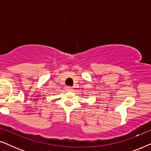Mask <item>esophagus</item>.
Masks as SVG:
<instances>
[{"mask_svg":"<svg viewBox=\"0 0 151 151\" xmlns=\"http://www.w3.org/2000/svg\"><path fill=\"white\" fill-rule=\"evenodd\" d=\"M67 90L68 91H72L73 88H72L71 87H70V86H68V87H67Z\"/></svg>","mask_w":151,"mask_h":151,"instance_id":"34e87169","label":"esophagus"}]
</instances>
